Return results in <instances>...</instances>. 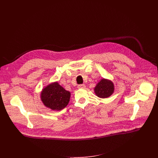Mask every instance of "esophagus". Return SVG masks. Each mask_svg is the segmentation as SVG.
Returning <instances> with one entry per match:
<instances>
[{"label":"esophagus","instance_id":"esophagus-1","mask_svg":"<svg viewBox=\"0 0 158 158\" xmlns=\"http://www.w3.org/2000/svg\"><path fill=\"white\" fill-rule=\"evenodd\" d=\"M78 88H79V89H84V88H86V86L85 85H78Z\"/></svg>","mask_w":158,"mask_h":158}]
</instances>
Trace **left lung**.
<instances>
[{
  "instance_id": "8db88e82",
  "label": "left lung",
  "mask_w": 158,
  "mask_h": 158,
  "mask_svg": "<svg viewBox=\"0 0 158 158\" xmlns=\"http://www.w3.org/2000/svg\"><path fill=\"white\" fill-rule=\"evenodd\" d=\"M94 91L98 97L102 98L109 97L114 92V85L111 81L102 79L97 85Z\"/></svg>"
}]
</instances>
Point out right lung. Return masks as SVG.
I'll list each match as a JSON object with an SVG mask.
<instances>
[{
	"label": "right lung",
	"instance_id": "add662e5",
	"mask_svg": "<svg viewBox=\"0 0 158 158\" xmlns=\"http://www.w3.org/2000/svg\"><path fill=\"white\" fill-rule=\"evenodd\" d=\"M70 93L64 89L58 82H53L44 88L41 100L44 105L52 110H61L68 105Z\"/></svg>",
	"mask_w": 158,
	"mask_h": 158
}]
</instances>
